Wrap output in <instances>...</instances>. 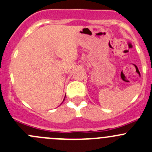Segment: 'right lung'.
I'll use <instances>...</instances> for the list:
<instances>
[{
	"instance_id": "right-lung-1",
	"label": "right lung",
	"mask_w": 152,
	"mask_h": 152,
	"mask_svg": "<svg viewBox=\"0 0 152 152\" xmlns=\"http://www.w3.org/2000/svg\"><path fill=\"white\" fill-rule=\"evenodd\" d=\"M64 98H65V97H64ZM64 100H63V101H64Z\"/></svg>"
}]
</instances>
